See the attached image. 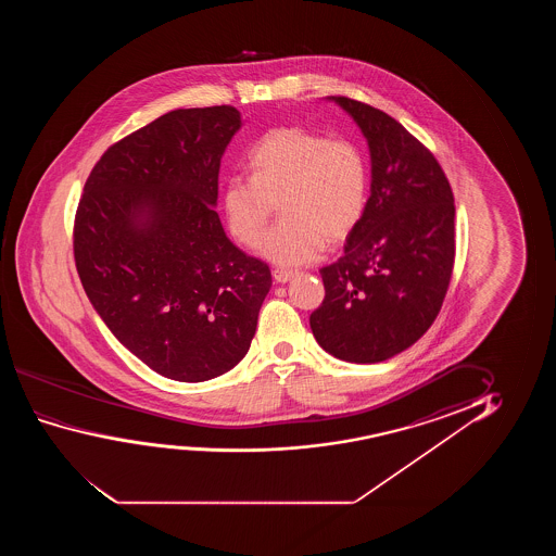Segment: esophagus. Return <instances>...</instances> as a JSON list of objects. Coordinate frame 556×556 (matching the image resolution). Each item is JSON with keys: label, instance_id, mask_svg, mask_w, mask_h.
I'll use <instances>...</instances> for the list:
<instances>
[{"label": "esophagus", "instance_id": "obj_1", "mask_svg": "<svg viewBox=\"0 0 556 556\" xmlns=\"http://www.w3.org/2000/svg\"><path fill=\"white\" fill-rule=\"evenodd\" d=\"M294 271H290V269H275L274 271V279L277 282H289L292 277H294Z\"/></svg>", "mask_w": 556, "mask_h": 556}]
</instances>
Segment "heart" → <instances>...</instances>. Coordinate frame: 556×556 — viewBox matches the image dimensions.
Here are the masks:
<instances>
[{"instance_id":"b5f03b06","label":"heart","mask_w":556,"mask_h":556,"mask_svg":"<svg viewBox=\"0 0 556 556\" xmlns=\"http://www.w3.org/2000/svg\"><path fill=\"white\" fill-rule=\"evenodd\" d=\"M252 176H229L222 211L231 236L256 247L279 203L277 224L260 244L264 258L281 267L309 264L327 243L357 228L368 198V167L350 140H328L302 127H279L249 153Z\"/></svg>"}]
</instances>
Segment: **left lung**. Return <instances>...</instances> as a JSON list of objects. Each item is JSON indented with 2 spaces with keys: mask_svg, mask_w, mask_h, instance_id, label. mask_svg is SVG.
<instances>
[{
  "mask_svg": "<svg viewBox=\"0 0 556 556\" xmlns=\"http://www.w3.org/2000/svg\"><path fill=\"white\" fill-rule=\"evenodd\" d=\"M353 117L370 152V198L345 254L323 267L325 300L309 325L320 348L357 365L408 350L448 290L454 195L433 153L378 108L328 97Z\"/></svg>",
  "mask_w": 556,
  "mask_h": 556,
  "instance_id": "8db88e82",
  "label": "left lung"
}]
</instances>
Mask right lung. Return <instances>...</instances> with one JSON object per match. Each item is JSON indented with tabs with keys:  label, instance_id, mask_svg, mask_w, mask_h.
Masks as SVG:
<instances>
[{
	"label": "right lung",
	"instance_id": "1",
	"mask_svg": "<svg viewBox=\"0 0 556 556\" xmlns=\"http://www.w3.org/2000/svg\"><path fill=\"white\" fill-rule=\"evenodd\" d=\"M241 125L231 106L161 115L108 148L77 206L87 298L132 355L170 380L231 370L271 287L267 264L239 251L214 211L222 155Z\"/></svg>",
	"mask_w": 556,
	"mask_h": 556
}]
</instances>
